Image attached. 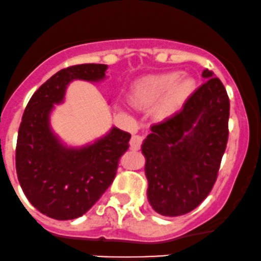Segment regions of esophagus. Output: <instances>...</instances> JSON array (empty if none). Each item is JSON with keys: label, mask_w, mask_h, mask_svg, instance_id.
<instances>
[{"label": "esophagus", "mask_w": 261, "mask_h": 261, "mask_svg": "<svg viewBox=\"0 0 261 261\" xmlns=\"http://www.w3.org/2000/svg\"><path fill=\"white\" fill-rule=\"evenodd\" d=\"M143 139H144V137L141 136V134H137V136L132 137V139H130V142H129L130 149L132 150H138L139 148H141Z\"/></svg>", "instance_id": "34e87169"}]
</instances>
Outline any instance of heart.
<instances>
[{
    "instance_id": "heart-1",
    "label": "heart",
    "mask_w": 261,
    "mask_h": 261,
    "mask_svg": "<svg viewBox=\"0 0 261 261\" xmlns=\"http://www.w3.org/2000/svg\"><path fill=\"white\" fill-rule=\"evenodd\" d=\"M195 82L190 77H180L179 72L148 75L133 87L130 98L137 106H152L165 96L164 111L169 112L180 106L194 91Z\"/></svg>"
}]
</instances>
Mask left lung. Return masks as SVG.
Instances as JSON below:
<instances>
[{"label":"left lung","mask_w":261,"mask_h":261,"mask_svg":"<svg viewBox=\"0 0 261 261\" xmlns=\"http://www.w3.org/2000/svg\"><path fill=\"white\" fill-rule=\"evenodd\" d=\"M201 75L205 82L183 108L153 124L142 144L148 200L164 217L187 214L208 197L228 143L226 89L209 69Z\"/></svg>","instance_id":"8db88e82"}]
</instances>
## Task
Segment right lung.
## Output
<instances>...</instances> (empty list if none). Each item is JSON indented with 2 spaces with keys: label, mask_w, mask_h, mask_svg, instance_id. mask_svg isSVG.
<instances>
[{
  "label": "right lung",
  "mask_w": 261,
  "mask_h": 261,
  "mask_svg": "<svg viewBox=\"0 0 261 261\" xmlns=\"http://www.w3.org/2000/svg\"><path fill=\"white\" fill-rule=\"evenodd\" d=\"M106 64L85 63L53 74L31 97L19 124L16 170L24 195L42 214L57 220L82 217L116 178L119 158L129 148L130 134L112 128L83 148H67L49 128L53 105L63 100L73 80L106 77Z\"/></svg>",
  "instance_id": "right-lung-1"
}]
</instances>
